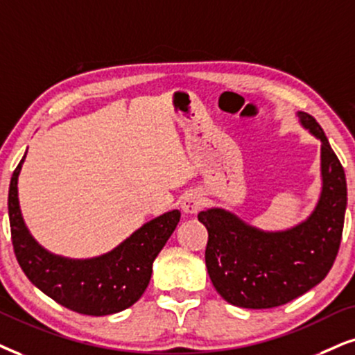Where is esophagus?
<instances>
[{
    "mask_svg": "<svg viewBox=\"0 0 355 355\" xmlns=\"http://www.w3.org/2000/svg\"><path fill=\"white\" fill-rule=\"evenodd\" d=\"M203 195L196 190H190L187 193H183V196L180 198V206L182 211L187 214H195L198 213L203 206Z\"/></svg>",
    "mask_w": 355,
    "mask_h": 355,
    "instance_id": "1",
    "label": "esophagus"
}]
</instances>
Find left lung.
<instances>
[{
    "mask_svg": "<svg viewBox=\"0 0 355 355\" xmlns=\"http://www.w3.org/2000/svg\"><path fill=\"white\" fill-rule=\"evenodd\" d=\"M298 123L321 142V191L302 223L266 231L223 208L198 214L208 230L205 260L214 288L227 303L266 309L306 293L333 267L347 206L345 173L316 119L297 111Z\"/></svg>",
    "mask_w": 355,
    "mask_h": 355,
    "instance_id": "left-lung-1",
    "label": "left lung"
}]
</instances>
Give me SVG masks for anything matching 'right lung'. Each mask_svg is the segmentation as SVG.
Masks as SVG:
<instances>
[{
	"label": "right lung",
	"mask_w": 355,
	"mask_h": 355,
	"mask_svg": "<svg viewBox=\"0 0 355 355\" xmlns=\"http://www.w3.org/2000/svg\"><path fill=\"white\" fill-rule=\"evenodd\" d=\"M26 154L12 173L8 195L12 248L22 272L47 297L80 315H114L132 306L149 285L152 263L180 221V211L150 219L113 250L96 257L52 254L34 239L21 213L17 180Z\"/></svg>",
	"instance_id": "1"
}]
</instances>
